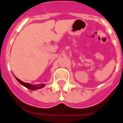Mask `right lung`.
Listing matches in <instances>:
<instances>
[{
	"label": "right lung",
	"mask_w": 123,
	"mask_h": 123,
	"mask_svg": "<svg viewBox=\"0 0 123 123\" xmlns=\"http://www.w3.org/2000/svg\"><path fill=\"white\" fill-rule=\"evenodd\" d=\"M15 78H16V79H17V81H18L19 83L21 84V85H23V86L26 87L28 88V89H29L31 90V91L39 89H41V88L45 87V84H36V85H32V84H31L26 83V82H23V81H21L20 79H19L18 78H17V77H15Z\"/></svg>",
	"instance_id": "add662e5"
}]
</instances>
